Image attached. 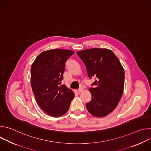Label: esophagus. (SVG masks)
I'll return each instance as SVG.
<instances>
[{
    "mask_svg": "<svg viewBox=\"0 0 151 151\" xmlns=\"http://www.w3.org/2000/svg\"><path fill=\"white\" fill-rule=\"evenodd\" d=\"M78 91H79V93H82L83 91V88H79L78 89Z\"/></svg>",
    "mask_w": 151,
    "mask_h": 151,
    "instance_id": "34e87169",
    "label": "esophagus"
}]
</instances>
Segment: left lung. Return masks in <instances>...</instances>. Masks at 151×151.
<instances>
[{
  "label": "left lung",
  "instance_id": "1",
  "mask_svg": "<svg viewBox=\"0 0 151 151\" xmlns=\"http://www.w3.org/2000/svg\"><path fill=\"white\" fill-rule=\"evenodd\" d=\"M78 55L83 62L90 79L95 77L90 88L91 100L86 103L88 112L103 117L111 113L119 103L124 90V70L110 50L92 48L81 51Z\"/></svg>",
  "mask_w": 151,
  "mask_h": 151
}]
</instances>
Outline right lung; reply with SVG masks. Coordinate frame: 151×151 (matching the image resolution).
Returning <instances> with one entry per match:
<instances>
[{
  "instance_id": "right-lung-1",
  "label": "right lung",
  "mask_w": 151,
  "mask_h": 151,
  "mask_svg": "<svg viewBox=\"0 0 151 151\" xmlns=\"http://www.w3.org/2000/svg\"><path fill=\"white\" fill-rule=\"evenodd\" d=\"M75 53L54 49L40 53L31 68V85L36 100L48 115L57 117L66 113L75 94L61 85L66 62Z\"/></svg>"
}]
</instances>
